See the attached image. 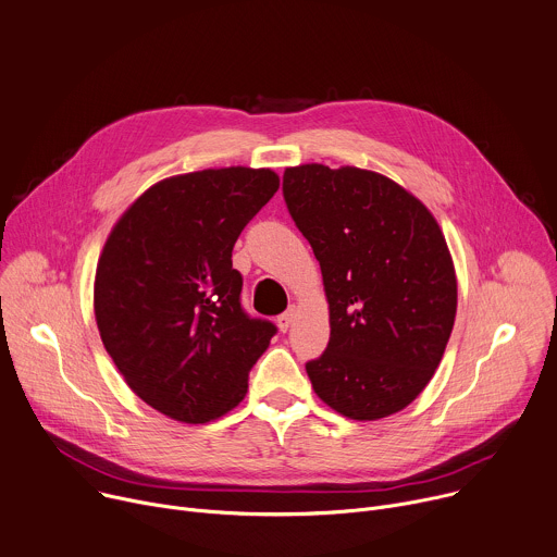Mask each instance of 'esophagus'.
Listing matches in <instances>:
<instances>
[{
	"label": "esophagus",
	"instance_id": "1",
	"mask_svg": "<svg viewBox=\"0 0 557 557\" xmlns=\"http://www.w3.org/2000/svg\"><path fill=\"white\" fill-rule=\"evenodd\" d=\"M293 320H295V309L290 307L288 311H284V313L277 318V326H280V331H282V333H286V331L290 329Z\"/></svg>",
	"mask_w": 557,
	"mask_h": 557
}]
</instances>
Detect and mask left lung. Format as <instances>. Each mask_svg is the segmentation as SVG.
<instances>
[{"mask_svg": "<svg viewBox=\"0 0 557 557\" xmlns=\"http://www.w3.org/2000/svg\"><path fill=\"white\" fill-rule=\"evenodd\" d=\"M286 209L315 252L331 337L309 380L350 420L401 411L433 377L458 309L446 239L420 199L362 169L284 171Z\"/></svg>", "mask_w": 557, "mask_h": 557, "instance_id": "left-lung-1", "label": "left lung"}]
</instances>
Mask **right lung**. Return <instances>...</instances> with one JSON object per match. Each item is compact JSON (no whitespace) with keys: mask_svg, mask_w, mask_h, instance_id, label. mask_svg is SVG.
I'll list each match as a JSON object with an SVG mask.
<instances>
[{"mask_svg":"<svg viewBox=\"0 0 557 557\" xmlns=\"http://www.w3.org/2000/svg\"><path fill=\"white\" fill-rule=\"evenodd\" d=\"M269 169H209L150 186L107 239L95 318L126 384L160 413L211 422L244 399L277 326L242 307L233 246L275 195Z\"/></svg>","mask_w":557,"mask_h":557,"instance_id":"1","label":"right lung"}]
</instances>
